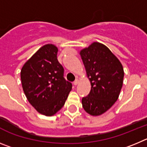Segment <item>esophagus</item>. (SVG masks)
<instances>
[{"instance_id":"esophagus-1","label":"esophagus","mask_w":147,"mask_h":147,"mask_svg":"<svg viewBox=\"0 0 147 147\" xmlns=\"http://www.w3.org/2000/svg\"><path fill=\"white\" fill-rule=\"evenodd\" d=\"M78 83H79V81H78V80H75V81L73 82V84L75 86H77L78 85Z\"/></svg>"}]
</instances>
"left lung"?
<instances>
[{"label": "left lung", "mask_w": 147, "mask_h": 147, "mask_svg": "<svg viewBox=\"0 0 147 147\" xmlns=\"http://www.w3.org/2000/svg\"><path fill=\"white\" fill-rule=\"evenodd\" d=\"M80 55L92 86L88 96L82 99V105L88 114L100 116L118 100L124 78L122 64L100 42L81 50Z\"/></svg>", "instance_id": "1"}]
</instances>
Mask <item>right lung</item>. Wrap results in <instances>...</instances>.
<instances>
[{
    "label": "right lung",
    "instance_id": "1",
    "mask_svg": "<svg viewBox=\"0 0 147 147\" xmlns=\"http://www.w3.org/2000/svg\"><path fill=\"white\" fill-rule=\"evenodd\" d=\"M54 45L42 46L22 67L23 92L31 105L45 116L55 115L64 105L72 83L64 78V68L57 59Z\"/></svg>",
    "mask_w": 147,
    "mask_h": 147
}]
</instances>
